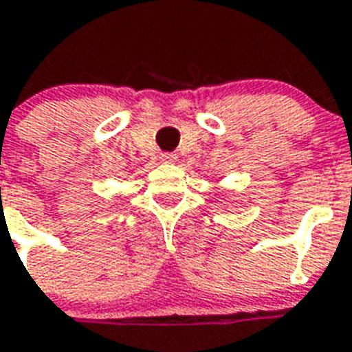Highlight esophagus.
I'll return each mask as SVG.
<instances>
[{
  "mask_svg": "<svg viewBox=\"0 0 352 352\" xmlns=\"http://www.w3.org/2000/svg\"><path fill=\"white\" fill-rule=\"evenodd\" d=\"M176 160H178V156L174 155V153H167V155L162 156V162H164V164H174Z\"/></svg>",
  "mask_w": 352,
  "mask_h": 352,
  "instance_id": "1",
  "label": "esophagus"
}]
</instances>
